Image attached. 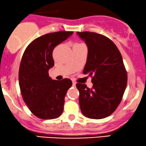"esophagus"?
Returning a JSON list of instances; mask_svg holds the SVG:
<instances>
[{"mask_svg": "<svg viewBox=\"0 0 146 146\" xmlns=\"http://www.w3.org/2000/svg\"><path fill=\"white\" fill-rule=\"evenodd\" d=\"M72 84H73V86H76V82H72Z\"/></svg>", "mask_w": 146, "mask_h": 146, "instance_id": "obj_1", "label": "esophagus"}]
</instances>
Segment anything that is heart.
<instances>
[{
	"instance_id": "b5f03b06",
	"label": "heart",
	"mask_w": 146,
	"mask_h": 146,
	"mask_svg": "<svg viewBox=\"0 0 146 146\" xmlns=\"http://www.w3.org/2000/svg\"><path fill=\"white\" fill-rule=\"evenodd\" d=\"M74 45H78V46H82V45H84V44H82V43H77V44H74Z\"/></svg>"
}]
</instances>
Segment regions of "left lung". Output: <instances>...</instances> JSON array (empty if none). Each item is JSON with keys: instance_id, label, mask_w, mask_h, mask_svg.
<instances>
[{"instance_id": "1", "label": "left lung", "mask_w": 146, "mask_h": 146, "mask_svg": "<svg viewBox=\"0 0 146 146\" xmlns=\"http://www.w3.org/2000/svg\"><path fill=\"white\" fill-rule=\"evenodd\" d=\"M88 52L83 72L92 78L93 86L76 84L82 112L91 119L110 115L120 104L127 75L120 52L110 39L92 32H77Z\"/></svg>"}]
</instances>
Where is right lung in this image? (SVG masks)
Wrapping results in <instances>:
<instances>
[{
  "mask_svg": "<svg viewBox=\"0 0 146 146\" xmlns=\"http://www.w3.org/2000/svg\"><path fill=\"white\" fill-rule=\"evenodd\" d=\"M73 34L59 31L48 33L34 40L26 48L19 68L21 94L32 113L43 119L58 117L63 112L64 98L72 82L49 77L48 70L54 65V48Z\"/></svg>",
  "mask_w": 146,
  "mask_h": 146,
  "instance_id": "obj_1",
  "label": "right lung"
}]
</instances>
